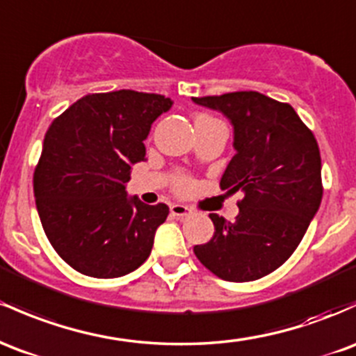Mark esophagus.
I'll return each mask as SVG.
<instances>
[{"label": "esophagus", "mask_w": 356, "mask_h": 356, "mask_svg": "<svg viewBox=\"0 0 356 356\" xmlns=\"http://www.w3.org/2000/svg\"><path fill=\"white\" fill-rule=\"evenodd\" d=\"M170 214L175 218H186L191 214V209L184 204H170Z\"/></svg>", "instance_id": "esophagus-1"}]
</instances>
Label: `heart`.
<instances>
[{
	"mask_svg": "<svg viewBox=\"0 0 356 356\" xmlns=\"http://www.w3.org/2000/svg\"><path fill=\"white\" fill-rule=\"evenodd\" d=\"M214 121H218L216 118H213V116L209 115H204V113H199V115L194 116V127H196V131L201 130V128L208 127V124L214 123ZM191 186H193V182H191L189 177H186V175H179L177 181H175V187H177V191H189Z\"/></svg>",
	"mask_w": 356,
	"mask_h": 356,
	"instance_id": "heart-1",
	"label": "heart"
}]
</instances>
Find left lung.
Segmentation results:
<instances>
[{
  "label": "left lung",
  "instance_id": "left-lung-1",
  "mask_svg": "<svg viewBox=\"0 0 356 356\" xmlns=\"http://www.w3.org/2000/svg\"><path fill=\"white\" fill-rule=\"evenodd\" d=\"M193 101L232 121L236 154L220 186L243 193L235 221L209 214L214 235L194 253L222 280L261 279L294 253L321 204L318 142L291 104L257 91Z\"/></svg>",
  "mask_w": 356,
  "mask_h": 356
}]
</instances>
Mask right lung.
<instances>
[{"mask_svg": "<svg viewBox=\"0 0 356 356\" xmlns=\"http://www.w3.org/2000/svg\"><path fill=\"white\" fill-rule=\"evenodd\" d=\"M170 97L121 89L81 97L47 130L33 174L38 216L50 245L74 270L115 279L150 255L165 204L127 194L131 165L145 160L152 123Z\"/></svg>", "mask_w": 356, "mask_h": 356, "instance_id": "add662e5", "label": "right lung"}]
</instances>
